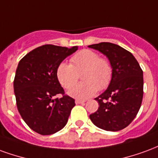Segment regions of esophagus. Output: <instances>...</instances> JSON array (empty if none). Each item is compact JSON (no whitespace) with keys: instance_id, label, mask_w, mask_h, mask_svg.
I'll use <instances>...</instances> for the list:
<instances>
[{"instance_id":"34e87169","label":"esophagus","mask_w":158,"mask_h":158,"mask_svg":"<svg viewBox=\"0 0 158 158\" xmlns=\"http://www.w3.org/2000/svg\"><path fill=\"white\" fill-rule=\"evenodd\" d=\"M85 102V100H79V99H76L75 100V103L76 104H82V103Z\"/></svg>"}]
</instances>
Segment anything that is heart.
<instances>
[{"mask_svg":"<svg viewBox=\"0 0 158 158\" xmlns=\"http://www.w3.org/2000/svg\"><path fill=\"white\" fill-rule=\"evenodd\" d=\"M71 64L62 62L56 69V78L65 89H70L83 73V82L73 86L69 91L70 96L78 99H87L98 89H105L112 81L113 69L112 63L97 52L85 49L70 58Z\"/></svg>","mask_w":158,"mask_h":158,"instance_id":"b5f03b06","label":"heart"}]
</instances>
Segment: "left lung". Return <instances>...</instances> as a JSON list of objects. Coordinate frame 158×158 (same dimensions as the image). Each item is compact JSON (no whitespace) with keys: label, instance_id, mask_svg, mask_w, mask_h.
<instances>
[{"label":"left lung","instance_id":"left-lung-1","mask_svg":"<svg viewBox=\"0 0 158 158\" xmlns=\"http://www.w3.org/2000/svg\"><path fill=\"white\" fill-rule=\"evenodd\" d=\"M107 56L113 69L108 88L96 97L99 107L89 118L107 131H118L130 124L139 112L143 98V71L129 51L110 42L89 45Z\"/></svg>","mask_w":158,"mask_h":158}]
</instances>
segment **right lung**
Instances as JSON below:
<instances>
[{
    "label": "right lung",
    "instance_id": "obj_1",
    "mask_svg": "<svg viewBox=\"0 0 158 158\" xmlns=\"http://www.w3.org/2000/svg\"><path fill=\"white\" fill-rule=\"evenodd\" d=\"M77 49L41 45L24 56L18 65L13 81L17 107L27 125L40 135L61 130L75 106L74 99L65 95L56 72ZM58 94L62 95L61 98L56 97Z\"/></svg>",
    "mask_w": 158,
    "mask_h": 158
}]
</instances>
